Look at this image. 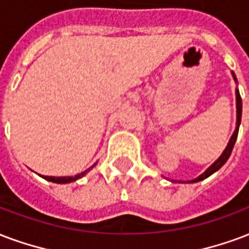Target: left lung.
Listing matches in <instances>:
<instances>
[{
  "mask_svg": "<svg viewBox=\"0 0 249 249\" xmlns=\"http://www.w3.org/2000/svg\"><path fill=\"white\" fill-rule=\"evenodd\" d=\"M231 73H232V78H233V80H235V83H237V79H236V76H235V73L233 72H231ZM235 95H236V128H235V130H233V133H232V136H231L230 141H228L227 146H226V149L223 150V153L220 154V157H219L216 161L213 162L211 166L207 167V169L204 170V173H202L199 177H196L195 179L187 181V183H195V182H199V181H203V179H206L207 177H210L211 174H213L215 171H218L219 169H220V167H222L223 165L227 162V160L230 158V156H231V152H232L233 145H235V142H236L237 133H239V126H240V121H242V97H240V93H239V89H237V88L235 89Z\"/></svg>",
  "mask_w": 249,
  "mask_h": 249,
  "instance_id": "obj_1",
  "label": "left lung"
}]
</instances>
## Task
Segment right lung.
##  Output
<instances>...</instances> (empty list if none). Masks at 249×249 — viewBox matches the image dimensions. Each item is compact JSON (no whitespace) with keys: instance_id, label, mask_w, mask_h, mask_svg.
<instances>
[{"instance_id":"obj_1","label":"right lung","mask_w":249,"mask_h":249,"mask_svg":"<svg viewBox=\"0 0 249 249\" xmlns=\"http://www.w3.org/2000/svg\"><path fill=\"white\" fill-rule=\"evenodd\" d=\"M95 165H96V163H95ZM95 165H93V166H95ZM93 166H91L89 169H87L86 171H83V173H80V174H76L75 177H47V176H42V178H45L46 181L54 182V183H70V182L78 181L79 178H82V177L86 176L88 171L91 170Z\"/></svg>"}]
</instances>
